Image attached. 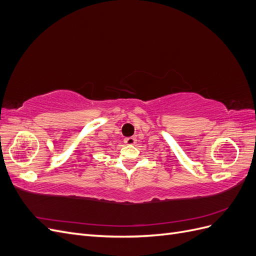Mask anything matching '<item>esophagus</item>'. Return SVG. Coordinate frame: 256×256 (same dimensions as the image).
Returning a JSON list of instances; mask_svg holds the SVG:
<instances>
[{
    "instance_id": "34e87169",
    "label": "esophagus",
    "mask_w": 256,
    "mask_h": 256,
    "mask_svg": "<svg viewBox=\"0 0 256 256\" xmlns=\"http://www.w3.org/2000/svg\"><path fill=\"white\" fill-rule=\"evenodd\" d=\"M124 142H125L127 145H134V144L136 143V138H134V136L126 138L125 140H124Z\"/></svg>"
}]
</instances>
